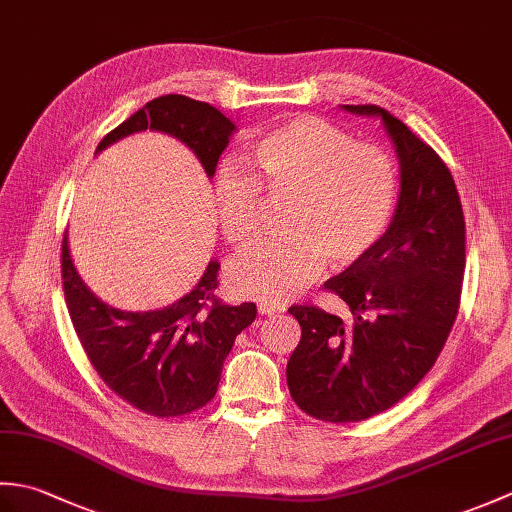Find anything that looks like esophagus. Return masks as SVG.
<instances>
[{"mask_svg":"<svg viewBox=\"0 0 512 512\" xmlns=\"http://www.w3.org/2000/svg\"><path fill=\"white\" fill-rule=\"evenodd\" d=\"M257 310H259V314H268V317H270V314H279V312H284V310H286V306H284V303L262 301V303H259V306H257Z\"/></svg>","mask_w":512,"mask_h":512,"instance_id":"1","label":"esophagus"}]
</instances>
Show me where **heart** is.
Returning a JSON list of instances; mask_svg holds the SVG:
<instances>
[{
    "mask_svg": "<svg viewBox=\"0 0 512 512\" xmlns=\"http://www.w3.org/2000/svg\"><path fill=\"white\" fill-rule=\"evenodd\" d=\"M254 173L224 167L215 206L226 242L246 250L262 239L270 204L281 233L228 268L239 297L286 301L321 275L361 264L383 242L398 204V171L387 151L354 143L319 116H297L259 134L248 151Z\"/></svg>",
    "mask_w": 512,
    "mask_h": 512,
    "instance_id": "obj_1",
    "label": "heart"
}]
</instances>
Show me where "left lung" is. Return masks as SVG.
I'll use <instances>...</instances> for the list:
<instances>
[{"instance_id":"8db88e82","label":"left lung","mask_w":512,"mask_h":512,"mask_svg":"<svg viewBox=\"0 0 512 512\" xmlns=\"http://www.w3.org/2000/svg\"><path fill=\"white\" fill-rule=\"evenodd\" d=\"M380 116L400 160V198L387 233L361 264L325 281L352 321L303 303L286 378L292 400L325 422H358L394 407L438 361L460 310L466 228L444 160L378 105H343Z\"/></svg>"}]
</instances>
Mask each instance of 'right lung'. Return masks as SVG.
I'll use <instances>...</instances> for the list:
<instances>
[{"label":"right lung","instance_id":"right-lung-1","mask_svg":"<svg viewBox=\"0 0 512 512\" xmlns=\"http://www.w3.org/2000/svg\"><path fill=\"white\" fill-rule=\"evenodd\" d=\"M145 129L178 138L213 176L235 125L209 103L167 94L112 129L96 151ZM217 270L211 262L200 284L167 308L125 312L83 284L63 235L61 279L74 332L103 383L138 411L178 418L213 400L235 336L257 317L255 303L226 306L215 297Z\"/></svg>","mask_w":512,"mask_h":512}]
</instances>
